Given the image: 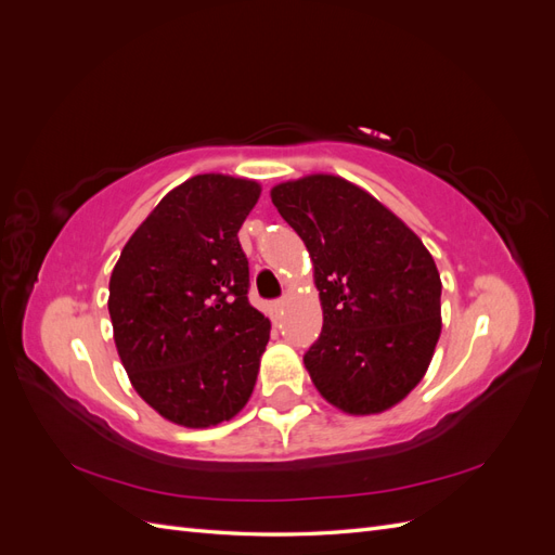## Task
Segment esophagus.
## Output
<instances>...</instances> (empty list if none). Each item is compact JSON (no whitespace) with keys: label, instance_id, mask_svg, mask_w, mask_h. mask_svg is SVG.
Masks as SVG:
<instances>
[{"label":"esophagus","instance_id":"obj_1","mask_svg":"<svg viewBox=\"0 0 555 555\" xmlns=\"http://www.w3.org/2000/svg\"><path fill=\"white\" fill-rule=\"evenodd\" d=\"M282 308H284V300H282V298H278V300H273V310H275V312H280V310H282Z\"/></svg>","mask_w":555,"mask_h":555}]
</instances>
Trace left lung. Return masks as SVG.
Returning a JSON list of instances; mask_svg holds the SVG:
<instances>
[{"label": "left lung", "instance_id": "8db88e82", "mask_svg": "<svg viewBox=\"0 0 555 555\" xmlns=\"http://www.w3.org/2000/svg\"><path fill=\"white\" fill-rule=\"evenodd\" d=\"M271 198L314 261L324 326L304 361L317 391L349 414L389 410L422 382L440 338L430 251L343 178L282 182Z\"/></svg>", "mask_w": 555, "mask_h": 555}]
</instances>
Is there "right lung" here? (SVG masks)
<instances>
[{"mask_svg":"<svg viewBox=\"0 0 555 555\" xmlns=\"http://www.w3.org/2000/svg\"><path fill=\"white\" fill-rule=\"evenodd\" d=\"M255 180L194 176L133 231L108 284L117 354L133 389L164 418L208 428L255 389L271 322L249 306L238 231Z\"/></svg>","mask_w":555,"mask_h":555,"instance_id":"obj_1","label":"right lung"}]
</instances>
